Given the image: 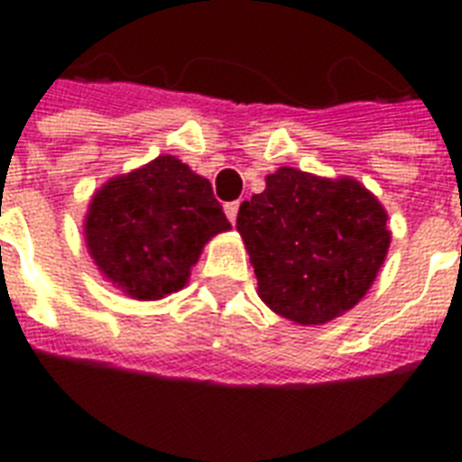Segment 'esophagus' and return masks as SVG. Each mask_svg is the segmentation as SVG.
<instances>
[{
    "label": "esophagus",
    "instance_id": "esophagus-1",
    "mask_svg": "<svg viewBox=\"0 0 462 462\" xmlns=\"http://www.w3.org/2000/svg\"><path fill=\"white\" fill-rule=\"evenodd\" d=\"M237 210H239V201L225 203V216H227V220H230L232 225H235V220H237Z\"/></svg>",
    "mask_w": 462,
    "mask_h": 462
}]
</instances>
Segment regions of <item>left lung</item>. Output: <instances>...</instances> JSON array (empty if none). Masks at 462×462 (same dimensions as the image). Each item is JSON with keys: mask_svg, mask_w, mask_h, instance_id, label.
Segmentation results:
<instances>
[{"mask_svg": "<svg viewBox=\"0 0 462 462\" xmlns=\"http://www.w3.org/2000/svg\"><path fill=\"white\" fill-rule=\"evenodd\" d=\"M386 223L365 184L297 167L268 174L266 189L237 213L259 297L300 326L333 321L369 292L391 246Z\"/></svg>", "mask_w": 462, "mask_h": 462, "instance_id": "1", "label": "left lung"}]
</instances>
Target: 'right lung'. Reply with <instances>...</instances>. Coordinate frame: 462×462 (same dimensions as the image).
<instances>
[{"instance_id":"right-lung-1","label":"right lung","mask_w":462,"mask_h":462,"mask_svg":"<svg viewBox=\"0 0 462 462\" xmlns=\"http://www.w3.org/2000/svg\"><path fill=\"white\" fill-rule=\"evenodd\" d=\"M230 227L210 181L174 155L105 181L83 217L97 271L139 302L184 288L203 246Z\"/></svg>"}]
</instances>
